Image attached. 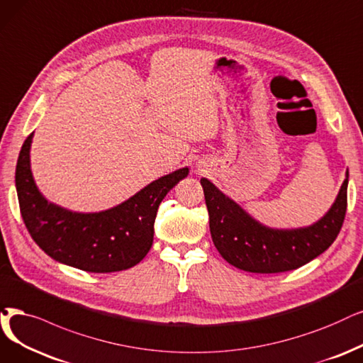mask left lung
Masks as SVG:
<instances>
[{"instance_id":"left-lung-1","label":"left lung","mask_w":363,"mask_h":363,"mask_svg":"<svg viewBox=\"0 0 363 363\" xmlns=\"http://www.w3.org/2000/svg\"><path fill=\"white\" fill-rule=\"evenodd\" d=\"M211 238L222 257L242 271H292L322 255L340 234L347 211L349 172L330 210L307 228L272 229L255 220L207 179H201Z\"/></svg>"}]
</instances>
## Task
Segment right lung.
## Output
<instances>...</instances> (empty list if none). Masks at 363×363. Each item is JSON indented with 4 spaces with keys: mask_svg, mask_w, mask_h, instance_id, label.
Listing matches in <instances>:
<instances>
[{
    "mask_svg": "<svg viewBox=\"0 0 363 363\" xmlns=\"http://www.w3.org/2000/svg\"><path fill=\"white\" fill-rule=\"evenodd\" d=\"M33 134L21 149L16 191L22 219L33 240L57 262L88 272L123 271L152 247L156 211L189 168L147 184L122 204L99 213H74L49 202L37 189L30 165Z\"/></svg>",
    "mask_w": 363,
    "mask_h": 363,
    "instance_id": "obj_1",
    "label": "right lung"
}]
</instances>
